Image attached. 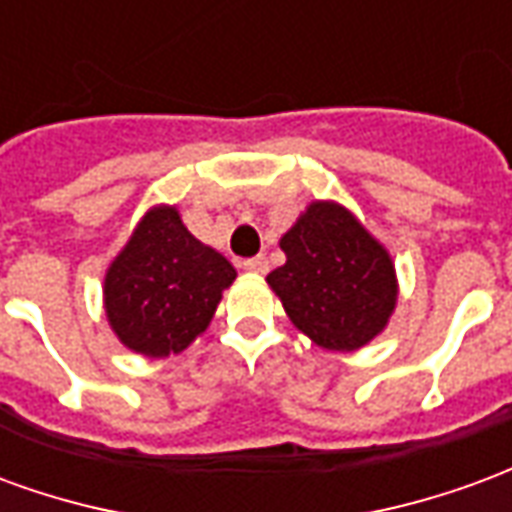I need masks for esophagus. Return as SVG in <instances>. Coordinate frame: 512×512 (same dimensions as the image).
I'll list each match as a JSON object with an SVG mask.
<instances>
[{
	"label": "esophagus",
	"instance_id": "1",
	"mask_svg": "<svg viewBox=\"0 0 512 512\" xmlns=\"http://www.w3.org/2000/svg\"><path fill=\"white\" fill-rule=\"evenodd\" d=\"M241 266H244V271H249V274H266L268 260L263 255H257V257H249V260H244Z\"/></svg>",
	"mask_w": 512,
	"mask_h": 512
}]
</instances>
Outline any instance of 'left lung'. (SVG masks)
<instances>
[{
    "mask_svg": "<svg viewBox=\"0 0 512 512\" xmlns=\"http://www.w3.org/2000/svg\"><path fill=\"white\" fill-rule=\"evenodd\" d=\"M279 246L288 260L266 282L312 343L356 351L384 332L397 301L395 266L348 208L312 202Z\"/></svg>",
    "mask_w": 512,
    "mask_h": 512,
    "instance_id": "8db88e82",
    "label": "left lung"
}]
</instances>
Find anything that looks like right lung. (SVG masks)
Wrapping results in <instances>:
<instances>
[{"instance_id": "right-lung-1", "label": "right lung", "mask_w": 512, "mask_h": 512, "mask_svg": "<svg viewBox=\"0 0 512 512\" xmlns=\"http://www.w3.org/2000/svg\"><path fill=\"white\" fill-rule=\"evenodd\" d=\"M235 268L200 244L178 208L158 205L142 216L104 279L106 318L117 340L136 354H180L211 323Z\"/></svg>"}]
</instances>
